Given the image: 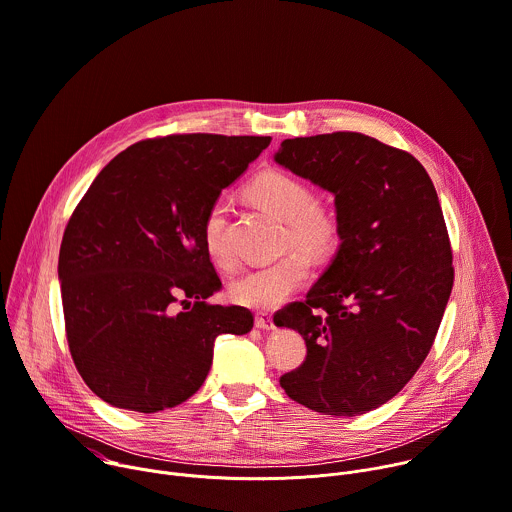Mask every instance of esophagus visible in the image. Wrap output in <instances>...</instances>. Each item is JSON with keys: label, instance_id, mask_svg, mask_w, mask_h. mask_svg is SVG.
Wrapping results in <instances>:
<instances>
[{"label": "esophagus", "instance_id": "esophagus-1", "mask_svg": "<svg viewBox=\"0 0 512 512\" xmlns=\"http://www.w3.org/2000/svg\"><path fill=\"white\" fill-rule=\"evenodd\" d=\"M255 327H259V329H273L275 327L273 317L269 313H265V311H259L255 315Z\"/></svg>", "mask_w": 512, "mask_h": 512}]
</instances>
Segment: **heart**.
<instances>
[{
	"mask_svg": "<svg viewBox=\"0 0 512 512\" xmlns=\"http://www.w3.org/2000/svg\"><path fill=\"white\" fill-rule=\"evenodd\" d=\"M249 197L285 221L283 247H295L271 263L257 265L237 277L231 299L253 309H273L291 297L309 277L311 259L331 257L342 243V223L325 205L315 203L313 191L301 179L285 170H265L247 189ZM227 205L215 201L203 221L201 237L207 257L217 267H229L233 257L225 237Z\"/></svg>",
	"mask_w": 512,
	"mask_h": 512,
	"instance_id": "b5f03b06",
	"label": "heart"
}]
</instances>
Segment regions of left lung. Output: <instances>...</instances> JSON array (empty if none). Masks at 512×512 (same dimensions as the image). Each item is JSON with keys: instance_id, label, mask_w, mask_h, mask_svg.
<instances>
[{"instance_id": "1", "label": "left lung", "mask_w": 512, "mask_h": 512, "mask_svg": "<svg viewBox=\"0 0 512 512\" xmlns=\"http://www.w3.org/2000/svg\"><path fill=\"white\" fill-rule=\"evenodd\" d=\"M275 160L335 195L342 245L309 289L273 317L305 339V360L279 378L297 404L366 414L418 372L452 283V247L426 168L362 132L281 142Z\"/></svg>"}]
</instances>
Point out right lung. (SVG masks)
I'll use <instances>...</instances> for the list:
<instances>
[{"instance_id": "1", "label": "right lung", "mask_w": 512, "mask_h": 512, "mask_svg": "<svg viewBox=\"0 0 512 512\" xmlns=\"http://www.w3.org/2000/svg\"><path fill=\"white\" fill-rule=\"evenodd\" d=\"M269 136L209 132L140 140L102 170L76 205L58 277L68 348L86 386L110 406L160 412L205 382L221 333L243 335L253 313L207 301L221 279L203 221ZM190 311L174 313V305Z\"/></svg>"}]
</instances>
